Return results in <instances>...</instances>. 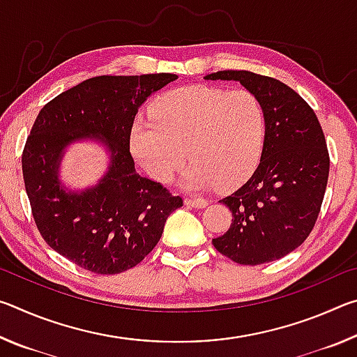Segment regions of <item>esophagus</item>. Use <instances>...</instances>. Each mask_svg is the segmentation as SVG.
Returning <instances> with one entry per match:
<instances>
[{
  "instance_id": "34e87169",
  "label": "esophagus",
  "mask_w": 357,
  "mask_h": 357,
  "mask_svg": "<svg viewBox=\"0 0 357 357\" xmlns=\"http://www.w3.org/2000/svg\"><path fill=\"white\" fill-rule=\"evenodd\" d=\"M184 203L187 204V206H192V208H197V209H202V208L208 206V200H204V198H197V197L185 198Z\"/></svg>"
}]
</instances>
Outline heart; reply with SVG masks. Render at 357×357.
Segmentation results:
<instances>
[{
  "label": "heart",
  "mask_w": 357,
  "mask_h": 357,
  "mask_svg": "<svg viewBox=\"0 0 357 357\" xmlns=\"http://www.w3.org/2000/svg\"><path fill=\"white\" fill-rule=\"evenodd\" d=\"M264 140L266 114L255 94L203 84L162 94L151 118H137L130 129L132 154L157 183H170L187 155L184 189L236 187L257 168Z\"/></svg>",
  "instance_id": "heart-1"
}]
</instances>
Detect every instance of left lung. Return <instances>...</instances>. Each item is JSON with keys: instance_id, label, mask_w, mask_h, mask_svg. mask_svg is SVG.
<instances>
[{"instance_id": "8db88e82", "label": "left lung", "mask_w": 357, "mask_h": 357, "mask_svg": "<svg viewBox=\"0 0 357 357\" xmlns=\"http://www.w3.org/2000/svg\"><path fill=\"white\" fill-rule=\"evenodd\" d=\"M204 78L239 82L257 96L266 114L261 159L250 179L220 200L233 220L213 244L239 264L283 258L310 234L328 184L329 154L317 114L275 78L247 70H219Z\"/></svg>"}]
</instances>
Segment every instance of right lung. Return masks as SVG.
Masks as SVG:
<instances>
[{"label": "right lung", "mask_w": 357, "mask_h": 357, "mask_svg": "<svg viewBox=\"0 0 357 357\" xmlns=\"http://www.w3.org/2000/svg\"><path fill=\"white\" fill-rule=\"evenodd\" d=\"M178 78L146 74L84 80L39 112L22 155L23 179L36 225L59 255L96 274L134 268L164 233L183 198L135 170L129 143L138 108ZM91 141L109 155L107 170L86 190L59 178L70 144Z\"/></svg>", "instance_id": "right-lung-1"}]
</instances>
